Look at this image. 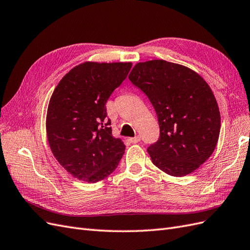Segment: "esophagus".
<instances>
[{
	"mask_svg": "<svg viewBox=\"0 0 250 250\" xmlns=\"http://www.w3.org/2000/svg\"><path fill=\"white\" fill-rule=\"evenodd\" d=\"M128 141H129L130 143H132V144H137V143H139L140 141H141V138L140 137H135V138H130L129 140H128Z\"/></svg>",
	"mask_w": 250,
	"mask_h": 250,
	"instance_id": "1",
	"label": "esophagus"
}]
</instances>
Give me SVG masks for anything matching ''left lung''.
<instances>
[{
	"instance_id": "obj_1",
	"label": "left lung",
	"mask_w": 250,
	"mask_h": 250,
	"mask_svg": "<svg viewBox=\"0 0 250 250\" xmlns=\"http://www.w3.org/2000/svg\"><path fill=\"white\" fill-rule=\"evenodd\" d=\"M133 85L155 109L161 135L147 149L152 163L171 176H186L213 154L221 128L218 103L198 73L163 59L133 66Z\"/></svg>"
}]
</instances>
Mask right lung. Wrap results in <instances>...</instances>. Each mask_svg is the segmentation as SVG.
I'll list each match as a JSON object with an SVG mask.
<instances>
[{"instance_id":"add662e5","label":"right lung","mask_w":250,"mask_h":250,"mask_svg":"<svg viewBox=\"0 0 250 250\" xmlns=\"http://www.w3.org/2000/svg\"><path fill=\"white\" fill-rule=\"evenodd\" d=\"M131 66L84 62L66 73L53 92L46 117L48 143L73 177L95 184L118 167L125 145L112 137L105 104Z\"/></svg>"}]
</instances>
